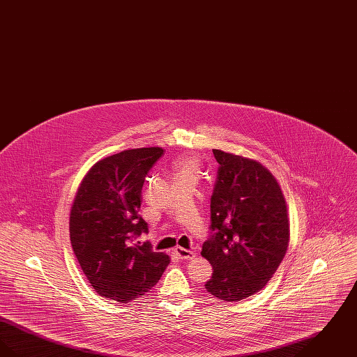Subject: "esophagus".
Returning <instances> with one entry per match:
<instances>
[{
    "label": "esophagus",
    "instance_id": "1",
    "mask_svg": "<svg viewBox=\"0 0 357 357\" xmlns=\"http://www.w3.org/2000/svg\"><path fill=\"white\" fill-rule=\"evenodd\" d=\"M175 255H178L181 259H192L194 257H195V253L194 252H191V250H187V249H183V248H175Z\"/></svg>",
    "mask_w": 357,
    "mask_h": 357
}]
</instances>
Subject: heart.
<instances>
[{"instance_id":"b5f03b06","label":"heart","mask_w":357,"mask_h":357,"mask_svg":"<svg viewBox=\"0 0 357 357\" xmlns=\"http://www.w3.org/2000/svg\"><path fill=\"white\" fill-rule=\"evenodd\" d=\"M198 160L192 156H185V158H181L178 159L175 163H174V172L176 175V178H181V176H194L197 175L198 172Z\"/></svg>"}]
</instances>
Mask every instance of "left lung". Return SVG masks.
<instances>
[{"label": "left lung", "mask_w": 357, "mask_h": 357, "mask_svg": "<svg viewBox=\"0 0 357 357\" xmlns=\"http://www.w3.org/2000/svg\"><path fill=\"white\" fill-rule=\"evenodd\" d=\"M213 153L220 167L210 199L211 231L201 253L213 266L204 288L222 301H241L268 284L287 253V204L261 163Z\"/></svg>", "instance_id": "left-lung-1"}]
</instances>
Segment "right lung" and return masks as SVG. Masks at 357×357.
Segmentation results:
<instances>
[{
  "label": "right lung",
  "instance_id": "right-lung-1",
  "mask_svg": "<svg viewBox=\"0 0 357 357\" xmlns=\"http://www.w3.org/2000/svg\"><path fill=\"white\" fill-rule=\"evenodd\" d=\"M163 149L126 150L99 160L85 175L70 208L73 253L93 289L127 304L160 280L170 258L153 252L140 214L142 187Z\"/></svg>",
  "mask_w": 357,
  "mask_h": 357
}]
</instances>
